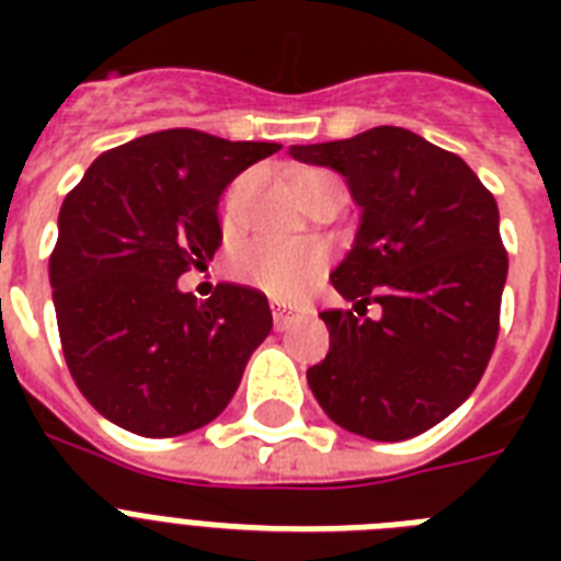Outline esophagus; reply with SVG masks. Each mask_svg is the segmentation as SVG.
I'll return each instance as SVG.
<instances>
[{
    "label": "esophagus",
    "instance_id": "obj_1",
    "mask_svg": "<svg viewBox=\"0 0 561 561\" xmlns=\"http://www.w3.org/2000/svg\"><path fill=\"white\" fill-rule=\"evenodd\" d=\"M299 311H290V308H285V306H279V302H276V306H273V325H276V329H288L290 323H297L299 320Z\"/></svg>",
    "mask_w": 561,
    "mask_h": 561
}]
</instances>
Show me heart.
<instances>
[{
	"mask_svg": "<svg viewBox=\"0 0 561 561\" xmlns=\"http://www.w3.org/2000/svg\"><path fill=\"white\" fill-rule=\"evenodd\" d=\"M323 174L325 171H306L297 180L323 178ZM232 224H236V203L229 197L224 206V227L229 229ZM325 259L329 253L320 241H259L238 255L236 271L241 279L271 297L297 299L317 273L323 271Z\"/></svg>",
	"mask_w": 561,
	"mask_h": 561,
	"instance_id": "heart-1",
	"label": "heart"
}]
</instances>
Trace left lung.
Here are the masks:
<instances>
[{
    "instance_id": "obj_1",
    "label": "left lung",
    "mask_w": 561,
    "mask_h": 561,
    "mask_svg": "<svg viewBox=\"0 0 561 561\" xmlns=\"http://www.w3.org/2000/svg\"><path fill=\"white\" fill-rule=\"evenodd\" d=\"M325 165L358 203L355 244L332 285L355 311H323L329 355L308 387L334 425L399 443L460 408L497 341L506 250L497 203L451 151L404 127L294 145ZM369 301L382 317H366Z\"/></svg>"
}]
</instances>
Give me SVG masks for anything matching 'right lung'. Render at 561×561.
<instances>
[{
    "label": "right lung",
    "mask_w": 561,
    "mask_h": 561,
    "mask_svg": "<svg viewBox=\"0 0 561 561\" xmlns=\"http://www.w3.org/2000/svg\"><path fill=\"white\" fill-rule=\"evenodd\" d=\"M276 142L160 130L92 162L66 194L48 259L57 332L78 390L113 425L180 436L209 425L271 334L262 290L206 302L178 279L220 247V192Z\"/></svg>",
    "instance_id": "1"
}]
</instances>
